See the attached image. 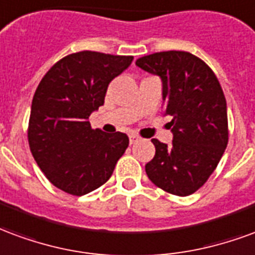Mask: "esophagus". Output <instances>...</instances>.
<instances>
[{"instance_id": "esophagus-1", "label": "esophagus", "mask_w": 255, "mask_h": 255, "mask_svg": "<svg viewBox=\"0 0 255 255\" xmlns=\"http://www.w3.org/2000/svg\"><path fill=\"white\" fill-rule=\"evenodd\" d=\"M129 141H130V144H135V142H138V141H140V137L135 134H130Z\"/></svg>"}]
</instances>
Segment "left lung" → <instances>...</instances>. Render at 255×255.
<instances>
[{"instance_id":"obj_1","label":"left lung","mask_w":255,"mask_h":255,"mask_svg":"<svg viewBox=\"0 0 255 255\" xmlns=\"http://www.w3.org/2000/svg\"><path fill=\"white\" fill-rule=\"evenodd\" d=\"M135 65L163 83L164 115H170L172 145L153 138L145 164L152 183L175 196H190L208 181L228 144L227 102L208 65L187 51H160Z\"/></svg>"}]
</instances>
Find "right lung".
I'll use <instances>...</instances> for the list:
<instances>
[{
  "label": "right lung",
  "instance_id": "right-lung-1",
  "mask_svg": "<svg viewBox=\"0 0 255 255\" xmlns=\"http://www.w3.org/2000/svg\"><path fill=\"white\" fill-rule=\"evenodd\" d=\"M131 61V55L98 51L69 54L39 83L29 115V149L46 178L65 193L84 196L105 185L125 153V133L94 130L88 118L105 103L111 80Z\"/></svg>",
  "mask_w": 255,
  "mask_h": 255
}]
</instances>
